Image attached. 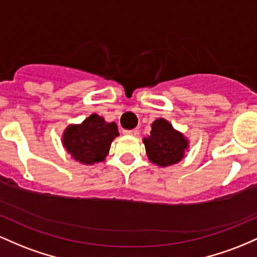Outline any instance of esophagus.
Returning a JSON list of instances; mask_svg holds the SVG:
<instances>
[{"instance_id": "esophagus-1", "label": "esophagus", "mask_w": 257, "mask_h": 257, "mask_svg": "<svg viewBox=\"0 0 257 257\" xmlns=\"http://www.w3.org/2000/svg\"><path fill=\"white\" fill-rule=\"evenodd\" d=\"M123 134L125 135H128V136H138V134H140V132H138V130H125V131H123Z\"/></svg>"}]
</instances>
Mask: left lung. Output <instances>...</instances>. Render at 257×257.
Masks as SVG:
<instances>
[{
    "mask_svg": "<svg viewBox=\"0 0 257 257\" xmlns=\"http://www.w3.org/2000/svg\"><path fill=\"white\" fill-rule=\"evenodd\" d=\"M148 159L155 165L165 167L180 163L188 151V140L176 131L169 121L159 117L152 123L148 137L143 138Z\"/></svg>",
    "mask_w": 257,
    "mask_h": 257,
    "instance_id": "obj_1",
    "label": "left lung"
}]
</instances>
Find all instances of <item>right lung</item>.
I'll return each mask as SVG.
<instances>
[{
  "label": "right lung",
  "instance_id": "1",
  "mask_svg": "<svg viewBox=\"0 0 257 257\" xmlns=\"http://www.w3.org/2000/svg\"><path fill=\"white\" fill-rule=\"evenodd\" d=\"M119 136L115 122H106L102 116L92 114L79 125H69L63 134L65 151L79 163L93 165L105 159L111 142Z\"/></svg>",
  "mask_w": 257,
  "mask_h": 257
}]
</instances>
